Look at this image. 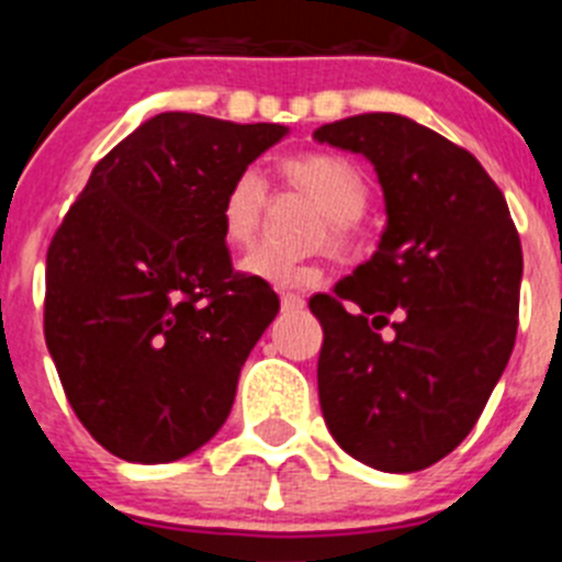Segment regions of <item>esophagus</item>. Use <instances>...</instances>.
I'll return each mask as SVG.
<instances>
[{
    "label": "esophagus",
    "instance_id": "34e87169",
    "mask_svg": "<svg viewBox=\"0 0 562 562\" xmlns=\"http://www.w3.org/2000/svg\"><path fill=\"white\" fill-rule=\"evenodd\" d=\"M306 306V301L295 292H281V310L284 312H301Z\"/></svg>",
    "mask_w": 562,
    "mask_h": 562
}]
</instances>
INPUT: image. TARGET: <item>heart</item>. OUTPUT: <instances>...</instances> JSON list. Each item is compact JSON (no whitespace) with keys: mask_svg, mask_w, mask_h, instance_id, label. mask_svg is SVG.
I'll return each mask as SVG.
<instances>
[{"mask_svg":"<svg viewBox=\"0 0 562 562\" xmlns=\"http://www.w3.org/2000/svg\"><path fill=\"white\" fill-rule=\"evenodd\" d=\"M278 180L321 207L315 238L346 252L355 241L357 216L369 202V182L351 160L331 151L292 154L278 162ZM267 205V186L256 168L238 171L227 182L220 202V231L225 245L247 247L256 238ZM241 270L276 286H310L321 278V267L304 258H286L272 250H252Z\"/></svg>","mask_w":562,"mask_h":562,"instance_id":"heart-1","label":"heart"}]
</instances>
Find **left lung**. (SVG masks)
<instances>
[{
    "instance_id": "left-lung-1",
    "label": "left lung",
    "mask_w": 562,
    "mask_h": 562,
    "mask_svg": "<svg viewBox=\"0 0 562 562\" xmlns=\"http://www.w3.org/2000/svg\"><path fill=\"white\" fill-rule=\"evenodd\" d=\"M315 140L362 154L389 213L374 256L310 301L321 411L357 461L416 473L475 428L513 355L518 231L473 154L411 117L355 114Z\"/></svg>"
}]
</instances>
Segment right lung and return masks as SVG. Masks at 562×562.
<instances>
[{"label":"right lung","mask_w":562,"mask_h":562,"mask_svg":"<svg viewBox=\"0 0 562 562\" xmlns=\"http://www.w3.org/2000/svg\"><path fill=\"white\" fill-rule=\"evenodd\" d=\"M284 134L157 114L92 168L49 241L44 340L76 416L117 459L177 461L225 425L278 295L233 270L220 202Z\"/></svg>","instance_id":"obj_1"}]
</instances>
